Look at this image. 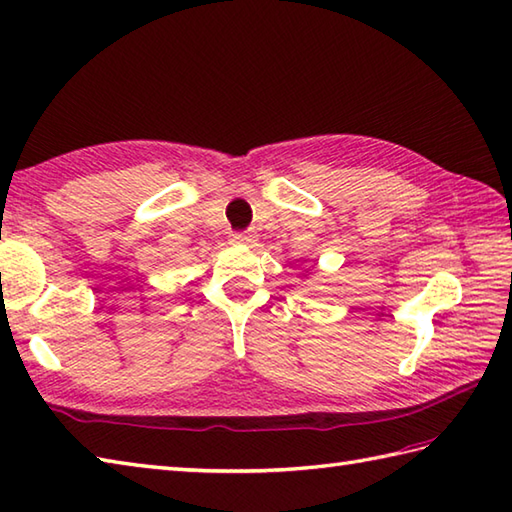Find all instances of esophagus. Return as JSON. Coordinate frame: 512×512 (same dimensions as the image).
<instances>
[{"mask_svg":"<svg viewBox=\"0 0 512 512\" xmlns=\"http://www.w3.org/2000/svg\"><path fill=\"white\" fill-rule=\"evenodd\" d=\"M231 242H235V244H253L255 242V233L237 231V233L231 235Z\"/></svg>","mask_w":512,"mask_h":512,"instance_id":"obj_1","label":"esophagus"}]
</instances>
